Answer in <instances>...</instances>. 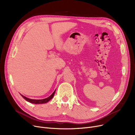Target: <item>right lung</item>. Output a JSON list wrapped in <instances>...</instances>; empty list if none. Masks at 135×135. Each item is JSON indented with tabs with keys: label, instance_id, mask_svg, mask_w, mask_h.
Returning a JSON list of instances; mask_svg holds the SVG:
<instances>
[{
	"label": "right lung",
	"instance_id": "1",
	"mask_svg": "<svg viewBox=\"0 0 135 135\" xmlns=\"http://www.w3.org/2000/svg\"><path fill=\"white\" fill-rule=\"evenodd\" d=\"M55 91H56V90H55L54 93L47 98L42 99V100H33V99H30L29 98H27V97L23 96L22 95H21L22 96V97L25 99V100H26L27 101L29 102L30 103H34V104H43V103H47V102H49L50 100L52 98V97H54V94L55 93Z\"/></svg>",
	"mask_w": 135,
	"mask_h": 135
}]
</instances>
